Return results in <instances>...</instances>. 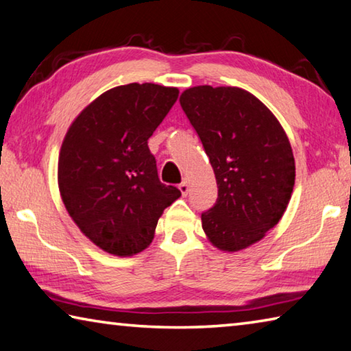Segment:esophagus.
<instances>
[{
    "mask_svg": "<svg viewBox=\"0 0 351 351\" xmlns=\"http://www.w3.org/2000/svg\"><path fill=\"white\" fill-rule=\"evenodd\" d=\"M179 189H180V193L183 194V195H186L188 194V191H189V185H188V182L186 180H183L180 185H179Z\"/></svg>",
    "mask_w": 351,
    "mask_h": 351,
    "instance_id": "esophagus-1",
    "label": "esophagus"
}]
</instances>
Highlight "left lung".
Returning <instances> with one entry per match:
<instances>
[{
    "label": "left lung",
    "mask_w": 351,
    "mask_h": 351,
    "mask_svg": "<svg viewBox=\"0 0 351 351\" xmlns=\"http://www.w3.org/2000/svg\"><path fill=\"white\" fill-rule=\"evenodd\" d=\"M180 106L216 174L217 200L202 226L223 251L250 247L278 225L291 199L296 166L278 119L241 88L195 86Z\"/></svg>",
    "instance_id": "8db88e82"
}]
</instances>
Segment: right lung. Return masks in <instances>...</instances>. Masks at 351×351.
Wrapping results in <instances>:
<instances>
[{
	"label": "right lung",
	"mask_w": 351,
	"mask_h": 351,
	"mask_svg": "<svg viewBox=\"0 0 351 351\" xmlns=\"http://www.w3.org/2000/svg\"><path fill=\"white\" fill-rule=\"evenodd\" d=\"M179 89L131 83L104 92L67 131L58 160L64 206L97 247L132 256L152 242L165 208L179 199L160 182L147 140Z\"/></svg>",
	"instance_id": "right-lung-1"
}]
</instances>
